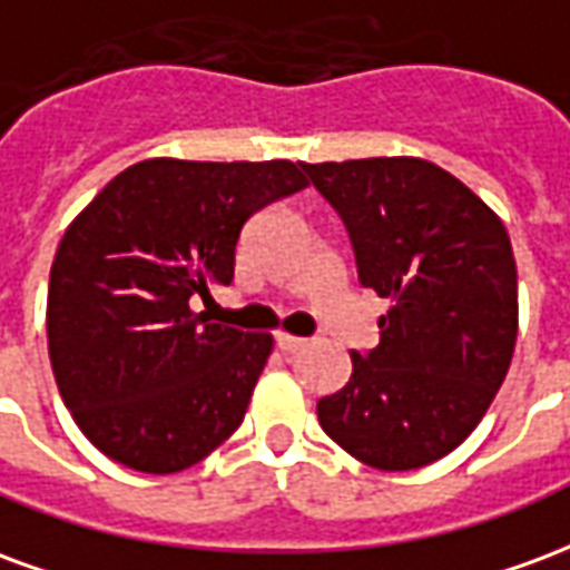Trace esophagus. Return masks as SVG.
<instances>
[{
    "label": "esophagus",
    "mask_w": 570,
    "mask_h": 570,
    "mask_svg": "<svg viewBox=\"0 0 570 570\" xmlns=\"http://www.w3.org/2000/svg\"><path fill=\"white\" fill-rule=\"evenodd\" d=\"M277 347H281L284 354H293V351H298V347H305V338H298V335L281 333V335H277Z\"/></svg>",
    "instance_id": "34e87169"
}]
</instances>
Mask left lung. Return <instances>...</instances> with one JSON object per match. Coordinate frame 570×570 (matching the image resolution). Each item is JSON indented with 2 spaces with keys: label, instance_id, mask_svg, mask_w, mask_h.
<instances>
[{
  "label": "left lung",
  "instance_id": "8db88e82",
  "mask_svg": "<svg viewBox=\"0 0 570 570\" xmlns=\"http://www.w3.org/2000/svg\"><path fill=\"white\" fill-rule=\"evenodd\" d=\"M351 237L360 284L391 298L379 345L317 403L326 436L379 470L458 449L507 379L519 302L510 235L470 188L421 158L302 164Z\"/></svg>",
  "mask_w": 570,
  "mask_h": 570
}]
</instances>
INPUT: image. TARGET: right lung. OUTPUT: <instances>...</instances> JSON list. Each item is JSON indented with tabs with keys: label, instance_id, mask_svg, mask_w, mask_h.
<instances>
[{
	"label": "right lung",
	"instance_id": "1",
	"mask_svg": "<svg viewBox=\"0 0 570 570\" xmlns=\"http://www.w3.org/2000/svg\"><path fill=\"white\" fill-rule=\"evenodd\" d=\"M293 161L149 158L72 219L48 284V354L81 433L118 464L179 473L244 421L272 335L191 311L232 284L249 216L308 186Z\"/></svg>",
	"mask_w": 570,
	"mask_h": 570
}]
</instances>
